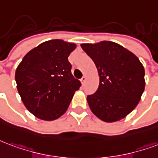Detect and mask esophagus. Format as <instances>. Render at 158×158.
Listing matches in <instances>:
<instances>
[{"label": "esophagus", "mask_w": 158, "mask_h": 158, "mask_svg": "<svg viewBox=\"0 0 158 158\" xmlns=\"http://www.w3.org/2000/svg\"><path fill=\"white\" fill-rule=\"evenodd\" d=\"M85 80H86V77H85V76H83V77H82V79H80V81H81V84H82L83 85H85Z\"/></svg>", "instance_id": "esophagus-1"}]
</instances>
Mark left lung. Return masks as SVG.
Segmentation results:
<instances>
[{
  "mask_svg": "<svg viewBox=\"0 0 158 158\" xmlns=\"http://www.w3.org/2000/svg\"><path fill=\"white\" fill-rule=\"evenodd\" d=\"M81 48L98 70L100 85L87 96L91 111L101 121L115 122L132 111L145 89V70L136 56L118 43L102 41Z\"/></svg>",
  "mask_w": 158,
  "mask_h": 158,
  "instance_id": "left-lung-1",
  "label": "left lung"
}]
</instances>
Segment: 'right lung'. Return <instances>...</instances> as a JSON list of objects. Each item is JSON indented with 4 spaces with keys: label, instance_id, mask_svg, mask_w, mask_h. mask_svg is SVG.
Returning <instances> with one entry per match:
<instances>
[{
    "label": "right lung",
    "instance_id": "obj_1",
    "mask_svg": "<svg viewBox=\"0 0 158 158\" xmlns=\"http://www.w3.org/2000/svg\"><path fill=\"white\" fill-rule=\"evenodd\" d=\"M74 43L53 39L41 43L23 58L15 73L17 88L26 108L43 121L64 115L81 86L68 60Z\"/></svg>",
    "mask_w": 158,
    "mask_h": 158
}]
</instances>
